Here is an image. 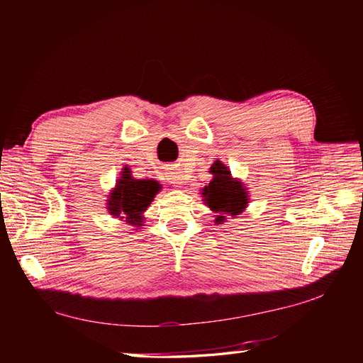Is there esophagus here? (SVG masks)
<instances>
[{"mask_svg":"<svg viewBox=\"0 0 363 363\" xmlns=\"http://www.w3.org/2000/svg\"><path fill=\"white\" fill-rule=\"evenodd\" d=\"M168 180L174 184V186H182L184 183V174L180 169H169L168 171Z\"/></svg>","mask_w":363,"mask_h":363,"instance_id":"1","label":"esophagus"}]
</instances>
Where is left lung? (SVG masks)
I'll return each instance as SVG.
<instances>
[{"mask_svg": "<svg viewBox=\"0 0 363 363\" xmlns=\"http://www.w3.org/2000/svg\"><path fill=\"white\" fill-rule=\"evenodd\" d=\"M208 172L213 179L200 194L204 204L215 213V224H223L228 216L236 218L248 207V188L242 180L233 177L221 160H215Z\"/></svg>", "mask_w": 363, "mask_h": 363, "instance_id": "8db88e82", "label": "left lung"}]
</instances>
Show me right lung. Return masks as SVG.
<instances>
[{
  "mask_svg": "<svg viewBox=\"0 0 363 363\" xmlns=\"http://www.w3.org/2000/svg\"><path fill=\"white\" fill-rule=\"evenodd\" d=\"M162 189L160 183L152 179L139 180L131 175L128 167H124L115 183V188L108 192L107 211L112 216L119 218L133 227L144 225V212Z\"/></svg>",
  "mask_w": 363,
  "mask_h": 363,
  "instance_id": "1",
  "label": "right lung"
}]
</instances>
